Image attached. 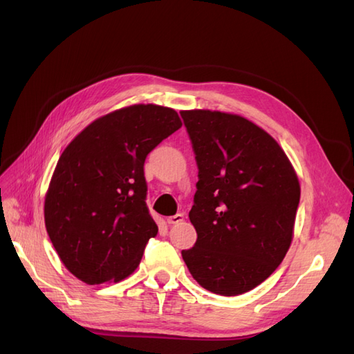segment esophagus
Here are the masks:
<instances>
[{
  "mask_svg": "<svg viewBox=\"0 0 354 354\" xmlns=\"http://www.w3.org/2000/svg\"><path fill=\"white\" fill-rule=\"evenodd\" d=\"M183 220H185L183 214H176V216H173V217H168L167 223L168 224H178V223H181Z\"/></svg>",
  "mask_w": 354,
  "mask_h": 354,
  "instance_id": "34e87169",
  "label": "esophagus"
}]
</instances>
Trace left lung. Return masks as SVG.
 <instances>
[{"label":"left lung","instance_id":"1","mask_svg":"<svg viewBox=\"0 0 354 354\" xmlns=\"http://www.w3.org/2000/svg\"><path fill=\"white\" fill-rule=\"evenodd\" d=\"M198 164L194 248L181 257L207 291L233 297L264 282L291 246L299 183L283 149L246 118L181 111Z\"/></svg>","mask_w":354,"mask_h":354}]
</instances>
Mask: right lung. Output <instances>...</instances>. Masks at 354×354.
<instances>
[{
  "mask_svg": "<svg viewBox=\"0 0 354 354\" xmlns=\"http://www.w3.org/2000/svg\"><path fill=\"white\" fill-rule=\"evenodd\" d=\"M180 127L171 108L127 106L85 127L60 155L44 220L62 263L80 281L116 283L140 264L158 233L145 202V159Z\"/></svg>",
  "mask_w": 354,
  "mask_h": 354,
  "instance_id": "add662e5",
  "label": "right lung"
}]
</instances>
